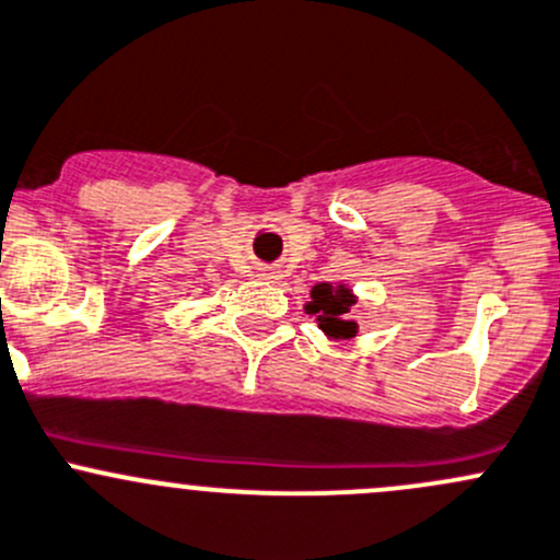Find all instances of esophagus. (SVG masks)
Wrapping results in <instances>:
<instances>
[{
  "label": "esophagus",
  "instance_id": "esophagus-1",
  "mask_svg": "<svg viewBox=\"0 0 560 560\" xmlns=\"http://www.w3.org/2000/svg\"><path fill=\"white\" fill-rule=\"evenodd\" d=\"M257 276L262 281H279L281 279V270L279 268H270V265H262V268H257Z\"/></svg>",
  "mask_w": 560,
  "mask_h": 560
}]
</instances>
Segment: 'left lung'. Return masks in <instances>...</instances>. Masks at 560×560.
Returning <instances> with one entry per match:
<instances>
[{"label": "left lung", "instance_id": "left-lung-1", "mask_svg": "<svg viewBox=\"0 0 560 560\" xmlns=\"http://www.w3.org/2000/svg\"><path fill=\"white\" fill-rule=\"evenodd\" d=\"M354 303H358V295L347 284H327V281H319L312 290V301L306 303V314L316 316L319 330L327 338L341 341V338L358 336V322L347 319L349 308Z\"/></svg>", "mask_w": 560, "mask_h": 560}]
</instances>
